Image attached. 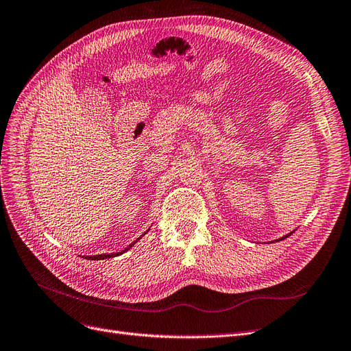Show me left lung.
<instances>
[{"mask_svg":"<svg viewBox=\"0 0 351 351\" xmlns=\"http://www.w3.org/2000/svg\"><path fill=\"white\" fill-rule=\"evenodd\" d=\"M293 234V232H289V234H287V236H284V237H281V239H278L277 241H280V240H284V239H287V237H289V236H291Z\"/></svg>","mask_w":351,"mask_h":351,"instance_id":"obj_1","label":"left lung"}]
</instances>
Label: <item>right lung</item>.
<instances>
[{
  "label": "right lung",
  "mask_w": 351,
  "mask_h": 351,
  "mask_svg": "<svg viewBox=\"0 0 351 351\" xmlns=\"http://www.w3.org/2000/svg\"><path fill=\"white\" fill-rule=\"evenodd\" d=\"M147 231H149V230H147ZM146 231V232H147ZM146 232H145V234H146ZM143 234V236H145ZM137 240H141V237L139 239H137ZM136 240V241H137ZM136 241H133L132 244H129V246H127L124 250H121V252H119V253H108V254H97V256H88L86 259H90V261H102V259H108V258H115V256H119V254H123L124 252H127V250H129L130 247H133L134 246V244H136Z\"/></svg>",
  "instance_id": "1"
}]
</instances>
